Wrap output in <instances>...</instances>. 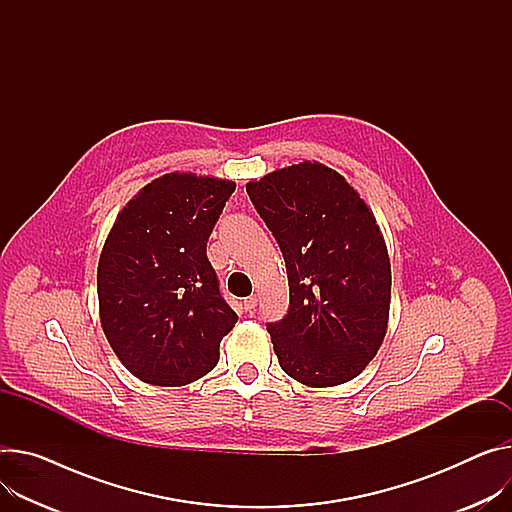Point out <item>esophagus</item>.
<instances>
[{"label":"esophagus","mask_w":512,"mask_h":512,"mask_svg":"<svg viewBox=\"0 0 512 512\" xmlns=\"http://www.w3.org/2000/svg\"><path fill=\"white\" fill-rule=\"evenodd\" d=\"M256 303H258L256 295H250V297H246V299H244V309H246V311H252V309L256 307Z\"/></svg>","instance_id":"34e87169"}]
</instances>
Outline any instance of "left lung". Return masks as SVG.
I'll list each match as a JSON object with an SVG mask.
<instances>
[{
	"label": "left lung",
	"mask_w": 512,
	"mask_h": 512,
	"mask_svg": "<svg viewBox=\"0 0 512 512\" xmlns=\"http://www.w3.org/2000/svg\"><path fill=\"white\" fill-rule=\"evenodd\" d=\"M246 190L287 266L289 311L266 326L281 369L305 387L355 379L389 324L391 264L373 211L320 162L274 170Z\"/></svg>",
	"instance_id": "left-lung-1"
}]
</instances>
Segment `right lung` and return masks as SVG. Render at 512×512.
Returning <instances> with one entry per match:
<instances>
[{"instance_id": "add662e5", "label": "right lung", "mask_w": 512, "mask_h": 512, "mask_svg": "<svg viewBox=\"0 0 512 512\" xmlns=\"http://www.w3.org/2000/svg\"><path fill=\"white\" fill-rule=\"evenodd\" d=\"M233 180L170 172L116 215L98 260V311L114 355L137 379L180 387L207 375L238 322L219 293L207 240Z\"/></svg>"}]
</instances>
